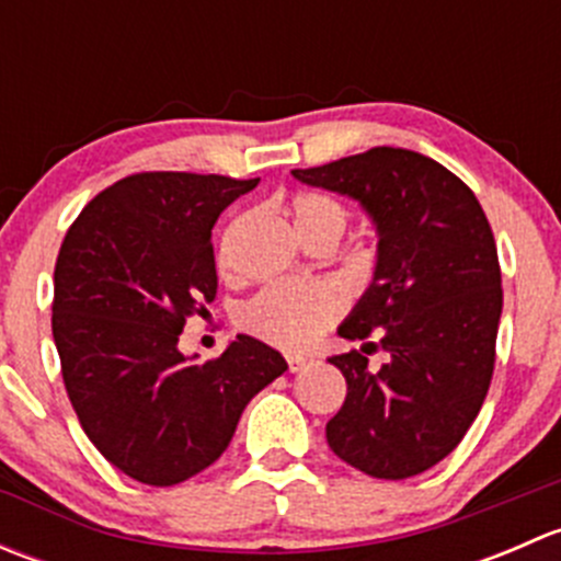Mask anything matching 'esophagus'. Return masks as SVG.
Listing matches in <instances>:
<instances>
[{"instance_id": "1", "label": "esophagus", "mask_w": 561, "mask_h": 561, "mask_svg": "<svg viewBox=\"0 0 561 561\" xmlns=\"http://www.w3.org/2000/svg\"><path fill=\"white\" fill-rule=\"evenodd\" d=\"M307 364L309 360L301 358V355H287V366H290V371H301Z\"/></svg>"}]
</instances>
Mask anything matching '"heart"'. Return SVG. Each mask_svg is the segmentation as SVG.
<instances>
[{
	"label": "heart",
	"instance_id": "b5f03b06",
	"mask_svg": "<svg viewBox=\"0 0 561 561\" xmlns=\"http://www.w3.org/2000/svg\"><path fill=\"white\" fill-rule=\"evenodd\" d=\"M290 214L301 239L328 233L339 241L347 228V208L320 192H301L290 201ZM230 241L233 230L225 236L219 249V268L230 271ZM344 312V296L328 282H304V285H271L252 296L239 309V325L249 336L279 350H304L333 325Z\"/></svg>",
	"mask_w": 561,
	"mask_h": 561
}]
</instances>
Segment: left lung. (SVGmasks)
<instances>
[{"label": "left lung", "instance_id": "left-lung-1", "mask_svg": "<svg viewBox=\"0 0 561 561\" xmlns=\"http://www.w3.org/2000/svg\"><path fill=\"white\" fill-rule=\"evenodd\" d=\"M293 175L360 201L380 233L375 282L339 328L366 344L331 358L347 399L328 445L371 478L426 472L461 443L494 375L502 271L489 219L456 173L417 151L377 146ZM377 346L391 360L371 370Z\"/></svg>", "mask_w": 561, "mask_h": 561}]
</instances>
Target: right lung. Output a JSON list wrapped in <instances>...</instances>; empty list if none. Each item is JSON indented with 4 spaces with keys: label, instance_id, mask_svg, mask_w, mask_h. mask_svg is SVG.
<instances>
[{
    "label": "right lung",
    "instance_id": "1",
    "mask_svg": "<svg viewBox=\"0 0 561 561\" xmlns=\"http://www.w3.org/2000/svg\"><path fill=\"white\" fill-rule=\"evenodd\" d=\"M257 181L133 173L61 241L50 317L61 380L94 448L138 483L175 485L211 467L249 399L287 369L244 333L203 364L175 347L217 298L211 228Z\"/></svg>",
    "mask_w": 561,
    "mask_h": 561
}]
</instances>
